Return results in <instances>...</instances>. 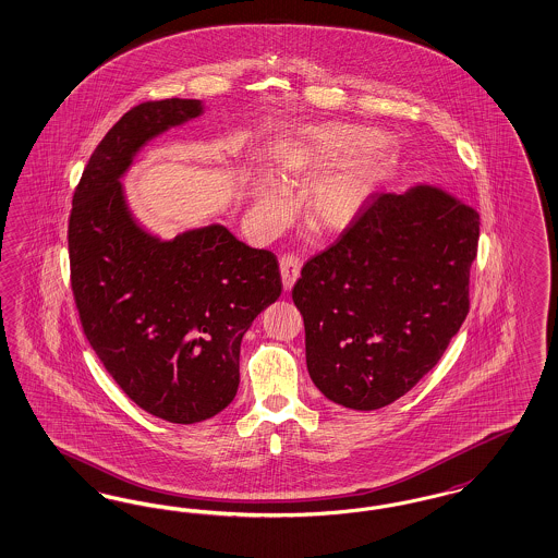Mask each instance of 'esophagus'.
<instances>
[{
    "label": "esophagus",
    "instance_id": "1",
    "mask_svg": "<svg viewBox=\"0 0 558 558\" xmlns=\"http://www.w3.org/2000/svg\"><path fill=\"white\" fill-rule=\"evenodd\" d=\"M301 266H303V262H301V257H296V255H284V257L280 259V274H282L284 290L292 289V284L296 282V278H299V274H301Z\"/></svg>",
    "mask_w": 558,
    "mask_h": 558
}]
</instances>
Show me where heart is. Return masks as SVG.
<instances>
[{"label":"heart","instance_id":"obj_1","mask_svg":"<svg viewBox=\"0 0 558 558\" xmlns=\"http://www.w3.org/2000/svg\"><path fill=\"white\" fill-rule=\"evenodd\" d=\"M374 141L376 134L372 131L349 124H322L296 136L287 156L289 179L322 174L343 163L317 180L307 195L305 214L313 228L340 232L357 220L386 170V157L379 151H362ZM255 201L257 209L271 220L284 211L282 195L268 182L255 189Z\"/></svg>","mask_w":558,"mask_h":558}]
</instances>
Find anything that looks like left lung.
Here are the masks:
<instances>
[{"label": "left lung", "mask_w": 558, "mask_h": 558, "mask_svg": "<svg viewBox=\"0 0 558 558\" xmlns=\"http://www.w3.org/2000/svg\"><path fill=\"white\" fill-rule=\"evenodd\" d=\"M480 214L442 189L372 195L292 289L322 395L374 411L407 395L445 355L469 313Z\"/></svg>", "instance_id": "1"}]
</instances>
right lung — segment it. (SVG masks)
Segmentation results:
<instances>
[{"mask_svg":"<svg viewBox=\"0 0 558 558\" xmlns=\"http://www.w3.org/2000/svg\"><path fill=\"white\" fill-rule=\"evenodd\" d=\"M201 112L197 99H163L124 113L95 147L68 220L83 332L124 395L170 424H197L232 402L241 340L282 292L271 251L220 223L159 241L126 207L120 177L134 154Z\"/></svg>","mask_w":558,"mask_h":558,"instance_id":"add662e5","label":"right lung"}]
</instances>
